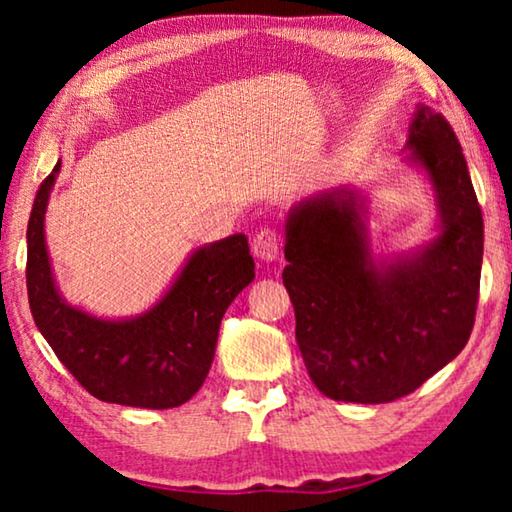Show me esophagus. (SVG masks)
Wrapping results in <instances>:
<instances>
[{
	"label": "esophagus",
	"instance_id": "obj_1",
	"mask_svg": "<svg viewBox=\"0 0 512 512\" xmlns=\"http://www.w3.org/2000/svg\"><path fill=\"white\" fill-rule=\"evenodd\" d=\"M251 251L261 263H272L279 254V242L275 230L263 228L261 233H256L254 242H251Z\"/></svg>",
	"mask_w": 512,
	"mask_h": 512
}]
</instances>
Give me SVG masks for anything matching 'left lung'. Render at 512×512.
I'll return each mask as SVG.
<instances>
[{
	"label": "left lung",
	"mask_w": 512,
	"mask_h": 512,
	"mask_svg": "<svg viewBox=\"0 0 512 512\" xmlns=\"http://www.w3.org/2000/svg\"><path fill=\"white\" fill-rule=\"evenodd\" d=\"M405 165L436 200V237L380 256L370 195L352 184L289 209L282 272L296 342L314 387L333 401L389 403L445 368L471 338L482 268V212L450 123L417 104Z\"/></svg>",
	"instance_id": "obj_1"
}]
</instances>
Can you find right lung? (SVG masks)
<instances>
[{
	"label": "right lung",
	"instance_id": "obj_1",
	"mask_svg": "<svg viewBox=\"0 0 512 512\" xmlns=\"http://www.w3.org/2000/svg\"><path fill=\"white\" fill-rule=\"evenodd\" d=\"M60 160L39 186L27 223V298L34 324L83 389L104 403L167 410L198 394L212 368L228 305L254 282L247 235L193 249L149 310L107 319L67 303L46 247L48 198Z\"/></svg>",
	"mask_w": 512,
	"mask_h": 512
}]
</instances>
